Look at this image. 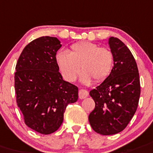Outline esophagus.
Returning <instances> with one entry per match:
<instances>
[{"label":"esophagus","instance_id":"1","mask_svg":"<svg viewBox=\"0 0 153 153\" xmlns=\"http://www.w3.org/2000/svg\"><path fill=\"white\" fill-rule=\"evenodd\" d=\"M88 96V92L87 90H85V89H80V90H79V96L81 100H83V99L86 98Z\"/></svg>","mask_w":153,"mask_h":153}]
</instances>
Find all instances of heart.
Masks as SVG:
<instances>
[{"instance_id": "heart-1", "label": "heart", "mask_w": 153, "mask_h": 153, "mask_svg": "<svg viewBox=\"0 0 153 153\" xmlns=\"http://www.w3.org/2000/svg\"><path fill=\"white\" fill-rule=\"evenodd\" d=\"M114 61V53L110 48L91 42L74 43L69 52L61 51L57 55L59 68L69 82L76 80L82 69L84 71L82 82L89 83L92 79L96 82L104 80L112 70Z\"/></svg>"}]
</instances>
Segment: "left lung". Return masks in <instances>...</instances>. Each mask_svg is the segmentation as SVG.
Masks as SVG:
<instances>
[{"label":"left lung","instance_id":"obj_1","mask_svg":"<svg viewBox=\"0 0 153 153\" xmlns=\"http://www.w3.org/2000/svg\"><path fill=\"white\" fill-rule=\"evenodd\" d=\"M114 61L110 75L89 92L95 109L88 116L93 130L102 135L117 134L126 128L138 108L141 87L138 67L122 41L110 37Z\"/></svg>","mask_w":153,"mask_h":153}]
</instances>
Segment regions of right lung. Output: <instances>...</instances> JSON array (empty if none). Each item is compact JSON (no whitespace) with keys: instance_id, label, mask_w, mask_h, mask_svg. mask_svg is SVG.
<instances>
[{"instance_id":"obj_1","label":"right lung","mask_w":153,"mask_h":153,"mask_svg":"<svg viewBox=\"0 0 153 153\" xmlns=\"http://www.w3.org/2000/svg\"><path fill=\"white\" fill-rule=\"evenodd\" d=\"M61 47L56 37L37 38L23 49L15 67L18 106L27 126L43 134L60 128L66 106L79 98L78 87L59 72L56 54Z\"/></svg>"}]
</instances>
